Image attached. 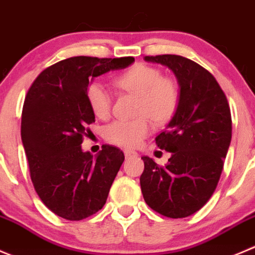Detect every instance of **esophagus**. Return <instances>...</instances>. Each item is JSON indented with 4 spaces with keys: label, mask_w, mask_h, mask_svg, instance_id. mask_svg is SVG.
Segmentation results:
<instances>
[{
    "label": "esophagus",
    "mask_w": 255,
    "mask_h": 255,
    "mask_svg": "<svg viewBox=\"0 0 255 255\" xmlns=\"http://www.w3.org/2000/svg\"><path fill=\"white\" fill-rule=\"evenodd\" d=\"M137 152L134 150H130V149H125V157L126 158H130V157H137Z\"/></svg>",
    "instance_id": "esophagus-1"
}]
</instances>
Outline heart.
Listing matches in <instances>:
<instances>
[{"label":"heart","mask_w":255,"mask_h":255,"mask_svg":"<svg viewBox=\"0 0 255 255\" xmlns=\"http://www.w3.org/2000/svg\"><path fill=\"white\" fill-rule=\"evenodd\" d=\"M120 90L138 96L137 115L148 116L153 122H167L175 113L179 103V88L173 80L163 77L153 66L138 63L121 73L115 80ZM86 100L93 115L107 120L112 111V96L100 81H92L86 87ZM147 117L137 120H117L105 129L106 139L121 147L134 148L149 134Z\"/></svg>","instance_id":"heart-1"}]
</instances>
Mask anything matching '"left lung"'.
<instances>
[{
	"instance_id": "obj_1",
	"label": "left lung",
	"mask_w": 255,
	"mask_h": 255,
	"mask_svg": "<svg viewBox=\"0 0 255 255\" xmlns=\"http://www.w3.org/2000/svg\"><path fill=\"white\" fill-rule=\"evenodd\" d=\"M173 71L179 103L167 128L155 137L172 153L165 165L142 157L140 189L145 203L168 218H185L213 196L232 139V116L226 93L209 71L177 54L145 56Z\"/></svg>"
}]
</instances>
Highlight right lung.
I'll return each mask as SVG.
<instances>
[{
  "mask_svg": "<svg viewBox=\"0 0 255 255\" xmlns=\"http://www.w3.org/2000/svg\"><path fill=\"white\" fill-rule=\"evenodd\" d=\"M133 57H71L42 71L22 108L21 137L29 175L44 206L67 221L93 216L106 204L125 160L122 150L103 144L93 157L81 144L95 115L86 100L92 78L121 70Z\"/></svg>",
  "mask_w": 255,
  "mask_h": 255,
  "instance_id": "right-lung-1",
  "label": "right lung"
}]
</instances>
